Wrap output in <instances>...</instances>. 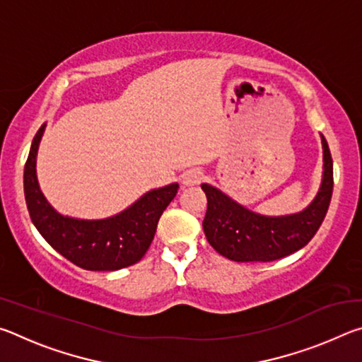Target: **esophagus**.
Instances as JSON below:
<instances>
[{
  "mask_svg": "<svg viewBox=\"0 0 362 362\" xmlns=\"http://www.w3.org/2000/svg\"><path fill=\"white\" fill-rule=\"evenodd\" d=\"M201 180H203V173L201 170H187L185 174H182V183L183 187H194L199 185Z\"/></svg>",
  "mask_w": 362,
  "mask_h": 362,
  "instance_id": "34e87169",
  "label": "esophagus"
}]
</instances>
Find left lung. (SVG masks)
I'll return each instance as SVG.
<instances>
[{
	"label": "left lung",
	"mask_w": 362,
	"mask_h": 362,
	"mask_svg": "<svg viewBox=\"0 0 362 362\" xmlns=\"http://www.w3.org/2000/svg\"><path fill=\"white\" fill-rule=\"evenodd\" d=\"M322 179L305 209L286 216H263L230 198L217 187L203 183L207 211L204 235L220 255L233 262H272L305 247L326 217L334 188V166L322 134Z\"/></svg>",
	"instance_id": "8db88e82"
}]
</instances>
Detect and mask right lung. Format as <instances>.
<instances>
[{"mask_svg":"<svg viewBox=\"0 0 362 362\" xmlns=\"http://www.w3.org/2000/svg\"><path fill=\"white\" fill-rule=\"evenodd\" d=\"M46 126L47 122L33 137L23 169V193L36 230L66 260L90 272H116L137 263L148 250L158 220L175 198L179 183L153 188L124 211L105 218L64 216L46 199L36 175V158Z\"/></svg>","mask_w":362,"mask_h":362,"instance_id":"add662e5","label":"right lung"}]
</instances>
